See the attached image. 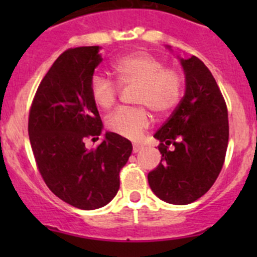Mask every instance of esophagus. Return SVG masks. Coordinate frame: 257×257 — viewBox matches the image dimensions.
Returning a JSON list of instances; mask_svg holds the SVG:
<instances>
[{
	"instance_id": "1",
	"label": "esophagus",
	"mask_w": 257,
	"mask_h": 257,
	"mask_svg": "<svg viewBox=\"0 0 257 257\" xmlns=\"http://www.w3.org/2000/svg\"><path fill=\"white\" fill-rule=\"evenodd\" d=\"M142 149H143V145H142V144H139V143H134V144H133V152H134V153L141 152Z\"/></svg>"
}]
</instances>
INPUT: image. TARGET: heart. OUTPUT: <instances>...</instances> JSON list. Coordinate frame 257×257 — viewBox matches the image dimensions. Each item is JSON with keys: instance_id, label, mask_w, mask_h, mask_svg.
<instances>
[{"instance_id": "1", "label": "heart", "mask_w": 257, "mask_h": 257, "mask_svg": "<svg viewBox=\"0 0 257 257\" xmlns=\"http://www.w3.org/2000/svg\"><path fill=\"white\" fill-rule=\"evenodd\" d=\"M112 71L118 83L103 74L90 78L89 93L95 104L102 109H112L118 102L120 87H136L133 102L141 104L120 108L108 116V129L118 136L137 139L143 134L150 123L145 106L157 116H163L180 102L184 84L181 74L148 52L137 51L119 57L112 64Z\"/></svg>"}]
</instances>
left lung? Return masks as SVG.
I'll list each match as a JSON object with an SVG mask.
<instances>
[{
	"mask_svg": "<svg viewBox=\"0 0 257 257\" xmlns=\"http://www.w3.org/2000/svg\"><path fill=\"white\" fill-rule=\"evenodd\" d=\"M181 66L185 94L154 134L162 160L148 174L153 193L175 205L193 203L211 188L229 143L226 103L211 72L195 56L181 59Z\"/></svg>",
	"mask_w": 257,
	"mask_h": 257,
	"instance_id": "obj_1",
	"label": "left lung"
}]
</instances>
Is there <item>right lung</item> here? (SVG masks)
I'll list each match as a JSON object with an SVG mask.
<instances>
[{
	"label": "right lung",
	"instance_id": "right-lung-1",
	"mask_svg": "<svg viewBox=\"0 0 257 257\" xmlns=\"http://www.w3.org/2000/svg\"><path fill=\"white\" fill-rule=\"evenodd\" d=\"M99 47L69 48L56 59L32 100L28 134L40 174L61 200L82 210L107 205L119 189V172L132 154V143L115 133L94 149L103 124L89 93Z\"/></svg>",
	"mask_w": 257,
	"mask_h": 257
}]
</instances>
